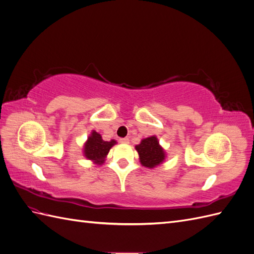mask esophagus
I'll return each instance as SVG.
<instances>
[{"label":"esophagus","mask_w":254,"mask_h":254,"mask_svg":"<svg viewBox=\"0 0 254 254\" xmlns=\"http://www.w3.org/2000/svg\"><path fill=\"white\" fill-rule=\"evenodd\" d=\"M120 142L122 144H129V139H127V137H123V139L120 140Z\"/></svg>","instance_id":"34e87169"}]
</instances>
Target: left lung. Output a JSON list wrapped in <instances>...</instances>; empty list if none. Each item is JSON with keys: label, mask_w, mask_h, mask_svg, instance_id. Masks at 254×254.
Segmentation results:
<instances>
[{"label": "left lung", "mask_w": 254, "mask_h": 254, "mask_svg": "<svg viewBox=\"0 0 254 254\" xmlns=\"http://www.w3.org/2000/svg\"><path fill=\"white\" fill-rule=\"evenodd\" d=\"M135 150L139 153L140 163L148 168L161 165L166 159V151L160 145L156 135L145 137L140 144L135 145Z\"/></svg>", "instance_id": "left-lung-1"}]
</instances>
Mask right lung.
Wrapping results in <instances>:
<instances>
[{
  "mask_svg": "<svg viewBox=\"0 0 254 254\" xmlns=\"http://www.w3.org/2000/svg\"><path fill=\"white\" fill-rule=\"evenodd\" d=\"M117 143L118 142L115 140L104 141L101 134L96 132L95 130H92L87 141L83 144L82 155L94 164L102 165L105 163V160L110 149Z\"/></svg>",
  "mask_w": 254,
  "mask_h": 254,
  "instance_id": "1",
  "label": "right lung"
}]
</instances>
